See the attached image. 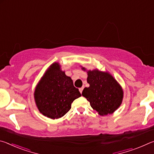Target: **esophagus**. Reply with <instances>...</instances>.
<instances>
[{
  "label": "esophagus",
  "mask_w": 154,
  "mask_h": 154,
  "mask_svg": "<svg viewBox=\"0 0 154 154\" xmlns=\"http://www.w3.org/2000/svg\"><path fill=\"white\" fill-rule=\"evenodd\" d=\"M83 87H82V88H79V90L80 93H82V92H83Z\"/></svg>",
  "instance_id": "34e87169"
}]
</instances>
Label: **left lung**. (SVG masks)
Returning a JSON list of instances; mask_svg holds the SVG:
<instances>
[{
    "instance_id": "1",
    "label": "left lung",
    "mask_w": 154,
    "mask_h": 154,
    "mask_svg": "<svg viewBox=\"0 0 154 154\" xmlns=\"http://www.w3.org/2000/svg\"><path fill=\"white\" fill-rule=\"evenodd\" d=\"M82 69L85 70V68ZM87 72V82L90 87L83 89L82 96L86 98L92 108L100 116L113 113L123 100L124 92L121 85L108 72L95 69Z\"/></svg>"
}]
</instances>
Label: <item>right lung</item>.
<instances>
[{
  "label": "right lung",
  "mask_w": 154,
  "mask_h": 154,
  "mask_svg": "<svg viewBox=\"0 0 154 154\" xmlns=\"http://www.w3.org/2000/svg\"><path fill=\"white\" fill-rule=\"evenodd\" d=\"M81 96L71 78L65 75L57 62L45 71L34 94L40 113L53 119L64 116L71 109V103Z\"/></svg>",
  "instance_id": "obj_1"
}]
</instances>
